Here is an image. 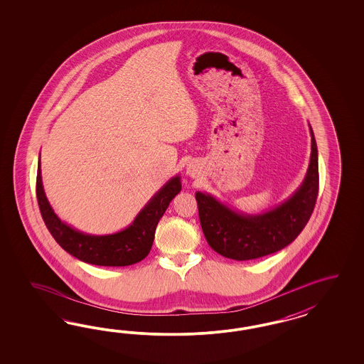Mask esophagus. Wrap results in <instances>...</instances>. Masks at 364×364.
I'll list each match as a JSON object with an SVG mask.
<instances>
[{
  "label": "esophagus",
  "instance_id": "34e87169",
  "mask_svg": "<svg viewBox=\"0 0 364 364\" xmlns=\"http://www.w3.org/2000/svg\"><path fill=\"white\" fill-rule=\"evenodd\" d=\"M187 175L191 177H196V175H198V169H196V166H188Z\"/></svg>",
  "mask_w": 364,
  "mask_h": 364
}]
</instances>
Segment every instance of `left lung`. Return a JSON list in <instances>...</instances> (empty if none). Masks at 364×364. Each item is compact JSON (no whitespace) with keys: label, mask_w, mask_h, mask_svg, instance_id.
Masks as SVG:
<instances>
[{"label":"left lung","mask_w":364,"mask_h":364,"mask_svg":"<svg viewBox=\"0 0 364 364\" xmlns=\"http://www.w3.org/2000/svg\"><path fill=\"white\" fill-rule=\"evenodd\" d=\"M311 133L309 169L298 189L262 213H244L208 192H196L198 218L210 248L233 260H251L283 250L309 223L319 189L318 146Z\"/></svg>","instance_id":"1"}]
</instances>
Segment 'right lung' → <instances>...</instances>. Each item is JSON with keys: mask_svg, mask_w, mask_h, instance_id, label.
I'll return each mask as SVG.
<instances>
[{"mask_svg": "<svg viewBox=\"0 0 364 364\" xmlns=\"http://www.w3.org/2000/svg\"><path fill=\"white\" fill-rule=\"evenodd\" d=\"M37 200L46 228L68 254L88 264L125 267L145 259L154 244V232L172 198L181 191L180 175L169 178L160 188L132 223L122 231L109 235H90L61 220L45 195L41 163L37 166Z\"/></svg>", "mask_w": 364, "mask_h": 364, "instance_id": "add662e5", "label": "right lung"}]
</instances>
